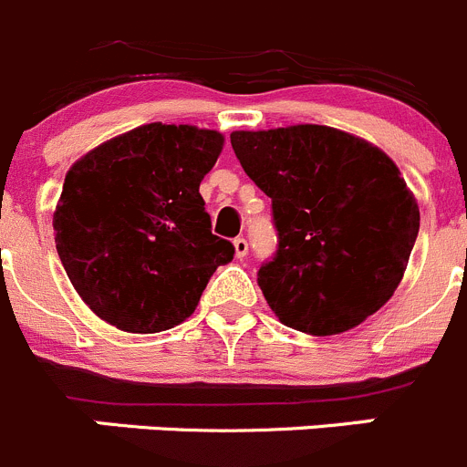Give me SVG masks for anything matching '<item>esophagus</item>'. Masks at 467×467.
<instances>
[{
  "instance_id": "34e87169",
  "label": "esophagus",
  "mask_w": 467,
  "mask_h": 467,
  "mask_svg": "<svg viewBox=\"0 0 467 467\" xmlns=\"http://www.w3.org/2000/svg\"><path fill=\"white\" fill-rule=\"evenodd\" d=\"M233 244H234V255H237L239 260L246 258V254H248V242H246V239L237 237Z\"/></svg>"
}]
</instances>
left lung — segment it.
I'll use <instances>...</instances> for the list:
<instances>
[{
	"mask_svg": "<svg viewBox=\"0 0 467 467\" xmlns=\"http://www.w3.org/2000/svg\"><path fill=\"white\" fill-rule=\"evenodd\" d=\"M244 172L272 198L278 248L258 285L283 325L332 337L389 302L420 207L394 161L332 126L233 130Z\"/></svg>",
	"mask_w": 467,
	"mask_h": 467,
	"instance_id": "8db88e82",
	"label": "left lung"
}]
</instances>
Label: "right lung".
Masks as SVG:
<instances>
[{
	"instance_id": "add662e5",
	"label": "right lung",
	"mask_w": 467,
	"mask_h": 467,
	"mask_svg": "<svg viewBox=\"0 0 467 467\" xmlns=\"http://www.w3.org/2000/svg\"><path fill=\"white\" fill-rule=\"evenodd\" d=\"M221 150L219 130L154 121L71 165L52 216L57 254L101 320L130 334L172 329L233 260L200 195Z\"/></svg>"
}]
</instances>
